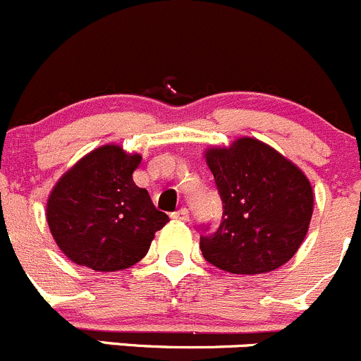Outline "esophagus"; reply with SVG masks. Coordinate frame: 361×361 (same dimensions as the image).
Masks as SVG:
<instances>
[{"instance_id": "obj_1", "label": "esophagus", "mask_w": 361, "mask_h": 361, "mask_svg": "<svg viewBox=\"0 0 361 361\" xmlns=\"http://www.w3.org/2000/svg\"><path fill=\"white\" fill-rule=\"evenodd\" d=\"M173 219H179V221H189V210L185 209V207H182V209L177 210V212L172 214Z\"/></svg>"}]
</instances>
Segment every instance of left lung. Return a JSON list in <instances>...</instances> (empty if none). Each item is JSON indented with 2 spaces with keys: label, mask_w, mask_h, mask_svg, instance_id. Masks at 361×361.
Returning a JSON list of instances; mask_svg holds the SVG:
<instances>
[{
  "label": "left lung",
  "mask_w": 361,
  "mask_h": 361,
  "mask_svg": "<svg viewBox=\"0 0 361 361\" xmlns=\"http://www.w3.org/2000/svg\"><path fill=\"white\" fill-rule=\"evenodd\" d=\"M207 165L223 202L217 228L202 224L203 258L230 274H265L293 258L312 217L302 170L256 138L209 149Z\"/></svg>",
  "instance_id": "obj_1"
}]
</instances>
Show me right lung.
Wrapping results in <instances>:
<instances>
[{"label":"right lung","instance_id":"obj_1","mask_svg":"<svg viewBox=\"0 0 361 361\" xmlns=\"http://www.w3.org/2000/svg\"><path fill=\"white\" fill-rule=\"evenodd\" d=\"M140 154L103 145L61 177L47 202V223L61 251L77 265L116 272L147 255L169 223L147 189L133 182Z\"/></svg>","mask_w":361,"mask_h":361}]
</instances>
